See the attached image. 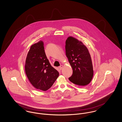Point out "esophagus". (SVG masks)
<instances>
[{"mask_svg":"<svg viewBox=\"0 0 122 122\" xmlns=\"http://www.w3.org/2000/svg\"><path fill=\"white\" fill-rule=\"evenodd\" d=\"M63 66L62 65H60L59 67V69H60V70H62V69L63 68Z\"/></svg>","mask_w":122,"mask_h":122,"instance_id":"obj_1","label":"esophagus"}]
</instances>
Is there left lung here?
<instances>
[{
    "label": "left lung",
    "mask_w": 122,
    "mask_h": 122,
    "mask_svg": "<svg viewBox=\"0 0 122 122\" xmlns=\"http://www.w3.org/2000/svg\"><path fill=\"white\" fill-rule=\"evenodd\" d=\"M66 55L73 70L69 80L75 85L85 86L93 76L92 58L87 47L83 43L72 36L65 42Z\"/></svg>",
    "instance_id": "8db88e82"
}]
</instances>
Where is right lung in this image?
<instances>
[{"mask_svg":"<svg viewBox=\"0 0 122 122\" xmlns=\"http://www.w3.org/2000/svg\"><path fill=\"white\" fill-rule=\"evenodd\" d=\"M25 72L32 85L46 91L50 88L59 76L47 58L42 41L30 46L25 64Z\"/></svg>","mask_w":122,"mask_h":122,"instance_id":"obj_1","label":"right lung"}]
</instances>
